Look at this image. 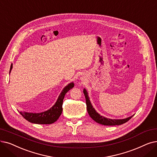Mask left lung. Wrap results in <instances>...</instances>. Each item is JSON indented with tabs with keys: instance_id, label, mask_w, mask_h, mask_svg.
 I'll list each match as a JSON object with an SVG mask.
<instances>
[{
	"instance_id": "1",
	"label": "left lung",
	"mask_w": 157,
	"mask_h": 157,
	"mask_svg": "<svg viewBox=\"0 0 157 157\" xmlns=\"http://www.w3.org/2000/svg\"><path fill=\"white\" fill-rule=\"evenodd\" d=\"M83 93L85 94V99H86V108H87V112L89 114L90 117L95 121L96 122L101 124H103L105 126H115V125H121L125 123L127 121H128L129 119H130L133 115L131 117H127L126 119H108L106 118L103 116H101L95 110V109L93 108L89 98H88V92L85 89L83 90Z\"/></svg>"
}]
</instances>
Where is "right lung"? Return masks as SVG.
I'll list each match as a JSON object with an SVG mask.
<instances>
[{"label": "right lung", "mask_w": 157, "mask_h": 157, "mask_svg": "<svg viewBox=\"0 0 157 157\" xmlns=\"http://www.w3.org/2000/svg\"><path fill=\"white\" fill-rule=\"evenodd\" d=\"M13 68V64L11 65L10 73ZM74 84L73 82L67 85L59 94L57 101L54 105L51 107L49 110L42 113H29L26 112H20L24 118L32 123L39 124H50L56 121L61 115L63 111L62 105L66 93L69 91L74 87Z\"/></svg>", "instance_id": "add662e5"}]
</instances>
